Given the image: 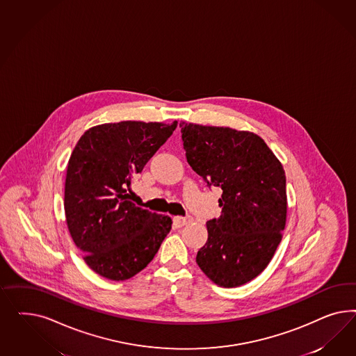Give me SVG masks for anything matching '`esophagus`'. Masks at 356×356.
Here are the masks:
<instances>
[{
	"label": "esophagus",
	"mask_w": 356,
	"mask_h": 356,
	"mask_svg": "<svg viewBox=\"0 0 356 356\" xmlns=\"http://www.w3.org/2000/svg\"><path fill=\"white\" fill-rule=\"evenodd\" d=\"M192 220H193V218L189 216H175V218H173V223L177 227L186 226V225H189Z\"/></svg>",
	"instance_id": "obj_1"
}]
</instances>
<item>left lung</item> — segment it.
Masks as SVG:
<instances>
[{"label": "left lung", "mask_w": 356, "mask_h": 356, "mask_svg": "<svg viewBox=\"0 0 356 356\" xmlns=\"http://www.w3.org/2000/svg\"><path fill=\"white\" fill-rule=\"evenodd\" d=\"M186 161L222 188V216L209 220L198 266L220 287L245 284L266 269L287 219L286 175L259 136L248 130L180 122Z\"/></svg>", "instance_id": "obj_1"}]
</instances>
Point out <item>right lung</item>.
<instances>
[{"instance_id":"right-lung-1","label":"right lung","mask_w":356,"mask_h":356,"mask_svg":"<svg viewBox=\"0 0 356 356\" xmlns=\"http://www.w3.org/2000/svg\"><path fill=\"white\" fill-rule=\"evenodd\" d=\"M177 127L120 121L87 129L72 152L65 180V218L87 266L111 280L145 269L172 227L168 216L130 201L131 179Z\"/></svg>"}]
</instances>
